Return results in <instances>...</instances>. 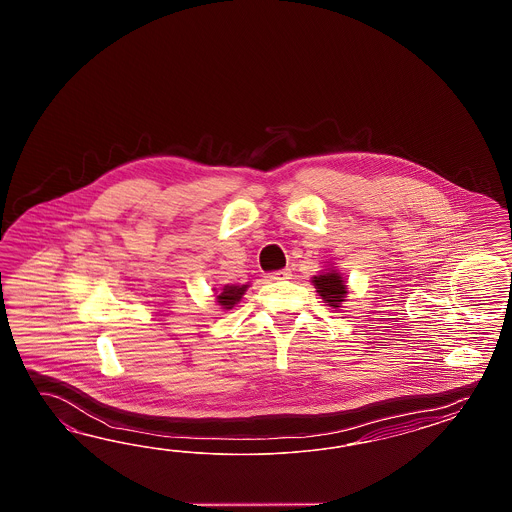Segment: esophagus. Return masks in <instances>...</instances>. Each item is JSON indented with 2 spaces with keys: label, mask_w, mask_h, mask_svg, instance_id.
Masks as SVG:
<instances>
[{
  "label": "esophagus",
  "mask_w": 512,
  "mask_h": 512,
  "mask_svg": "<svg viewBox=\"0 0 512 512\" xmlns=\"http://www.w3.org/2000/svg\"><path fill=\"white\" fill-rule=\"evenodd\" d=\"M290 277H292L290 270H279V272H274V274L266 275L268 281H285V279H290Z\"/></svg>",
  "instance_id": "esophagus-1"
}]
</instances>
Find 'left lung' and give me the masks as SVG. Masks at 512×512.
<instances>
[{"instance_id":"left-lung-1","label":"left lung","mask_w":512,"mask_h":512,"mask_svg":"<svg viewBox=\"0 0 512 512\" xmlns=\"http://www.w3.org/2000/svg\"><path fill=\"white\" fill-rule=\"evenodd\" d=\"M311 283L324 303L333 309H342L348 298V283L335 264H327L320 274L312 275Z\"/></svg>"}]
</instances>
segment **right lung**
Instances as JSON below:
<instances>
[{
	"instance_id": "add662e5",
	"label": "right lung",
	"mask_w": 512,
	"mask_h": 512,
	"mask_svg": "<svg viewBox=\"0 0 512 512\" xmlns=\"http://www.w3.org/2000/svg\"><path fill=\"white\" fill-rule=\"evenodd\" d=\"M248 288H250V283H246V285H224V287L212 288V290H214V301H216L224 311H229V309H233L237 303H240L242 296L246 294Z\"/></svg>"
}]
</instances>
